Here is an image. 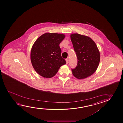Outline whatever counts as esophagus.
I'll list each match as a JSON object with an SVG mask.
<instances>
[{"instance_id": "esophagus-1", "label": "esophagus", "mask_w": 123, "mask_h": 123, "mask_svg": "<svg viewBox=\"0 0 123 123\" xmlns=\"http://www.w3.org/2000/svg\"><path fill=\"white\" fill-rule=\"evenodd\" d=\"M66 64H68V59H66Z\"/></svg>"}]
</instances>
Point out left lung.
Returning a JSON list of instances; mask_svg holds the SVG:
<instances>
[{
	"label": "left lung",
	"mask_w": 123,
	"mask_h": 123,
	"mask_svg": "<svg viewBox=\"0 0 123 123\" xmlns=\"http://www.w3.org/2000/svg\"><path fill=\"white\" fill-rule=\"evenodd\" d=\"M77 57L76 67L72 69L73 75L78 79L92 75L99 63L100 55L96 43L91 38L78 33L70 36Z\"/></svg>",
	"instance_id": "left-lung-1"
}]
</instances>
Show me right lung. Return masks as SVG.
I'll list each match as a JSON object with an SVG mask.
<instances>
[{"label":"right lung","mask_w":123,"mask_h":123,"mask_svg":"<svg viewBox=\"0 0 123 123\" xmlns=\"http://www.w3.org/2000/svg\"><path fill=\"white\" fill-rule=\"evenodd\" d=\"M65 37L64 34L47 32L40 36L33 45L31 61L36 72L42 77H54L60 67L66 64L59 46Z\"/></svg>","instance_id":"add662e5"}]
</instances>
